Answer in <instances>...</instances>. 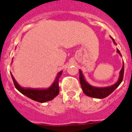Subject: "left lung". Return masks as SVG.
I'll use <instances>...</instances> for the list:
<instances>
[{"label": "left lung", "instance_id": "1", "mask_svg": "<svg viewBox=\"0 0 132 132\" xmlns=\"http://www.w3.org/2000/svg\"><path fill=\"white\" fill-rule=\"evenodd\" d=\"M110 38L113 40L114 44L115 45H117L115 40H114V39L112 36H110ZM117 52L120 55V56H121V53H120V50L118 49H117ZM123 71H124V64H123V66H122V68H121V70L120 72L118 80L114 84L110 86L96 87L92 86L91 84L88 83L86 80L82 70H79V72H80V82L81 87L82 88V90H83V92L84 93V94L89 96V97H92V98H99V99H102V98H106L110 94H112L119 86L121 82H122L123 77Z\"/></svg>", "mask_w": 132, "mask_h": 132}]
</instances>
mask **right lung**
<instances>
[{"label": "right lung", "instance_id": "obj_1", "mask_svg": "<svg viewBox=\"0 0 132 132\" xmlns=\"http://www.w3.org/2000/svg\"><path fill=\"white\" fill-rule=\"evenodd\" d=\"M62 74V70L60 71L56 74V76L55 78L53 83L51 84L50 87L47 88H24L18 84L12 74H11V76H12V80H13L16 88L20 92V93L33 100L40 103H44L52 100L58 95L59 94L58 80H59Z\"/></svg>", "mask_w": 132, "mask_h": 132}]
</instances>
